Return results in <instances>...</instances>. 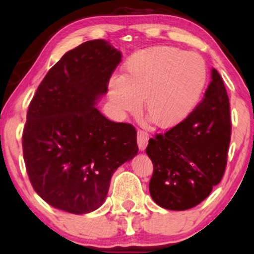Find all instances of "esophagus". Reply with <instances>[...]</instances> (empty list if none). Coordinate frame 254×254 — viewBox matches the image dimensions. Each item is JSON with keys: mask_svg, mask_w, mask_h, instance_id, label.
Instances as JSON below:
<instances>
[{"mask_svg": "<svg viewBox=\"0 0 254 254\" xmlns=\"http://www.w3.org/2000/svg\"><path fill=\"white\" fill-rule=\"evenodd\" d=\"M148 139H149V135L147 132L142 131V130H138V133H137V141H138V147L140 151H144L146 148V146L148 144Z\"/></svg>", "mask_w": 254, "mask_h": 254, "instance_id": "esophagus-1", "label": "esophagus"}]
</instances>
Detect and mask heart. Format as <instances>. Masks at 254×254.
I'll return each instance as SVG.
<instances>
[{
  "mask_svg": "<svg viewBox=\"0 0 254 254\" xmlns=\"http://www.w3.org/2000/svg\"><path fill=\"white\" fill-rule=\"evenodd\" d=\"M208 78L203 57L173 46H155L127 60L126 76L113 78L109 98L120 112L145 109L158 127L177 126L197 107Z\"/></svg>",
  "mask_w": 254,
  "mask_h": 254,
  "instance_id": "heart-1",
  "label": "heart"
}]
</instances>
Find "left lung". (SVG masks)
Wrapping results in <instances>:
<instances>
[{
    "label": "left lung",
    "instance_id": "left-lung-1",
    "mask_svg": "<svg viewBox=\"0 0 254 254\" xmlns=\"http://www.w3.org/2000/svg\"><path fill=\"white\" fill-rule=\"evenodd\" d=\"M192 113L164 134L148 141L153 162L149 193L162 208L185 210L208 197L223 177L230 144V105L220 73Z\"/></svg>",
    "mask_w": 254,
    "mask_h": 254
}]
</instances>
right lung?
I'll return each mask as SVG.
<instances>
[{"label": "right lung", "mask_w": 254, "mask_h": 254, "mask_svg": "<svg viewBox=\"0 0 254 254\" xmlns=\"http://www.w3.org/2000/svg\"><path fill=\"white\" fill-rule=\"evenodd\" d=\"M121 59L108 41L84 42L48 71L28 107L26 171L35 192L57 209H98L113 174L137 155L135 128L112 122L95 108Z\"/></svg>", "instance_id": "right-lung-1"}]
</instances>
